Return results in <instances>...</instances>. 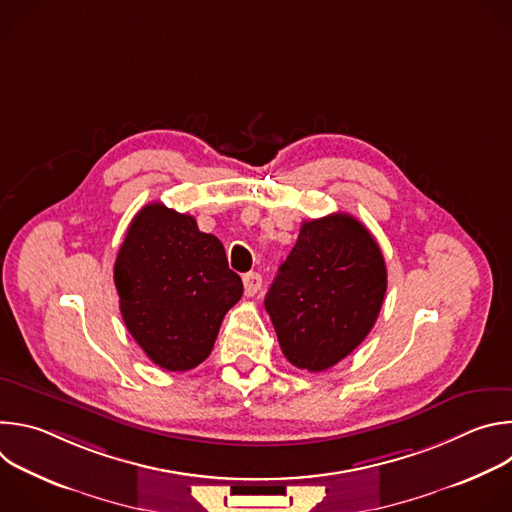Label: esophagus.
Instances as JSON below:
<instances>
[{
	"mask_svg": "<svg viewBox=\"0 0 512 512\" xmlns=\"http://www.w3.org/2000/svg\"><path fill=\"white\" fill-rule=\"evenodd\" d=\"M243 285H245V294L251 298V296H255L257 291L261 289V285H263V277H261V273H257V271H249V273H245L243 275Z\"/></svg>",
	"mask_w": 512,
	"mask_h": 512,
	"instance_id": "esophagus-1",
	"label": "esophagus"
}]
</instances>
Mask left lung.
Wrapping results in <instances>:
<instances>
[{
  "mask_svg": "<svg viewBox=\"0 0 512 512\" xmlns=\"http://www.w3.org/2000/svg\"><path fill=\"white\" fill-rule=\"evenodd\" d=\"M387 267L369 229L346 212L302 225L265 296L281 352L320 373L346 358L375 326Z\"/></svg>",
  "mask_w": 512,
  "mask_h": 512,
  "instance_id": "8db88e82",
  "label": "left lung"
}]
</instances>
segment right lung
Returning <instances> with one entry per match:
<instances>
[{"instance_id": "obj_1", "label": "right lung", "mask_w": 512, "mask_h": 512, "mask_svg": "<svg viewBox=\"0 0 512 512\" xmlns=\"http://www.w3.org/2000/svg\"><path fill=\"white\" fill-rule=\"evenodd\" d=\"M113 279L129 334L172 373L190 371L210 354L225 314L243 296L223 243L162 202L133 216Z\"/></svg>"}]
</instances>
